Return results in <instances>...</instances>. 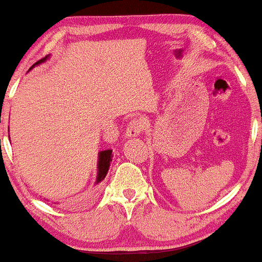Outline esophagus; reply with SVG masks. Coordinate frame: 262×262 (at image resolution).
Masks as SVG:
<instances>
[{"mask_svg": "<svg viewBox=\"0 0 262 262\" xmlns=\"http://www.w3.org/2000/svg\"><path fill=\"white\" fill-rule=\"evenodd\" d=\"M144 121L141 119H134L127 125L126 128V137H137L143 131Z\"/></svg>", "mask_w": 262, "mask_h": 262, "instance_id": "34e87169", "label": "esophagus"}]
</instances>
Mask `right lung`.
I'll return each mask as SVG.
<instances>
[{
    "mask_svg": "<svg viewBox=\"0 0 262 262\" xmlns=\"http://www.w3.org/2000/svg\"><path fill=\"white\" fill-rule=\"evenodd\" d=\"M47 59H48V56L43 57V59H40L39 61H37L35 64H32L31 69H33V67L37 66V64L44 62V61H46ZM31 69H30V70H31ZM111 162H112V150H111V149H107V150L100 151V154H98V164H97L98 171H97L96 184H97V183L102 182L104 178H106L108 169H110Z\"/></svg>",
    "mask_w": 262,
    "mask_h": 262,
    "instance_id": "add662e5",
    "label": "right lung"
}]
</instances>
